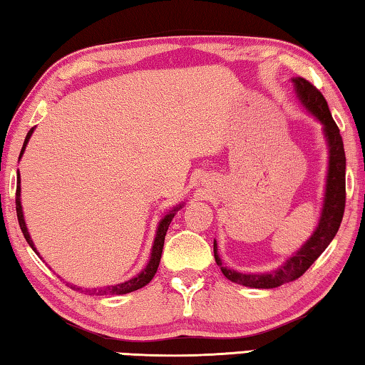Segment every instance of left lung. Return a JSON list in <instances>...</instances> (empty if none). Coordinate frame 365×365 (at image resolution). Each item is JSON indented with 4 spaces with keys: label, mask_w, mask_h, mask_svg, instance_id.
I'll return each instance as SVG.
<instances>
[{
    "label": "left lung",
    "mask_w": 365,
    "mask_h": 365,
    "mask_svg": "<svg viewBox=\"0 0 365 365\" xmlns=\"http://www.w3.org/2000/svg\"><path fill=\"white\" fill-rule=\"evenodd\" d=\"M293 89L299 101V104L322 125V133L329 149V166L327 178H325V192L321 216L311 237L290 255L282 264L272 271L266 272H240L231 269L222 264L218 253V244L213 242V252L216 264L221 267V272L231 280V282L250 287V289H276L287 282L298 279L308 271V267L321 257L322 252L334 240L338 227L341 225L344 213V200H346V157H344V147L340 130L331 118L327 101L324 99L319 89L311 85L304 78L295 76L292 78Z\"/></svg>",
    "instance_id": "obj_1"
}]
</instances>
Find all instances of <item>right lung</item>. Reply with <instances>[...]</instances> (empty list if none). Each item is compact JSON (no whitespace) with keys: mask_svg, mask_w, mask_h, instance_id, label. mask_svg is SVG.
Returning a JSON list of instances; mask_svg holds the SVG:
<instances>
[{"mask_svg":"<svg viewBox=\"0 0 365 365\" xmlns=\"http://www.w3.org/2000/svg\"><path fill=\"white\" fill-rule=\"evenodd\" d=\"M34 131H35V128H31V130L27 133V138H25V140H24V145H22L21 155H19V160L22 158L24 152H25V147H27ZM182 207H184V203H179V205H176L175 208L170 210V212H166V215H163V218L158 221V226H157V231H155V239H153V244H152V248H150L149 261H147L144 269L138 272L136 276L125 280V282L117 284V285L96 287V289H81V287H76L73 284H67V285H70V289H73L76 292H85V293H89V295H126V293H130V292L143 289V287L149 284L150 280L153 279V276H155V272L158 269V264H160V258H162L166 231H168L170 222L173 221V218H175L178 210H181ZM16 212H17L19 226H21V229H22V234H24L25 240H27V244L31 247V250H34L38 255V257H40V253L36 252V247L34 244V240H31V237H30L27 225H25V220H24V210H22V200H21V175H19V171H17V190H16Z\"/></svg>","mask_w":365,"mask_h":365,"instance_id":"add662e5","label":"right lung"}]
</instances>
